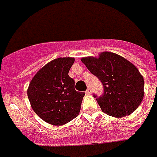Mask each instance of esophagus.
<instances>
[{
    "mask_svg": "<svg viewBox=\"0 0 157 157\" xmlns=\"http://www.w3.org/2000/svg\"><path fill=\"white\" fill-rule=\"evenodd\" d=\"M91 89H90V88H88L87 90H86V91H85V93L87 94H91Z\"/></svg>",
    "mask_w": 157,
    "mask_h": 157,
    "instance_id": "1",
    "label": "esophagus"
}]
</instances>
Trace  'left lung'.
Here are the masks:
<instances>
[{"label":"left lung","mask_w":157,"mask_h":157,"mask_svg":"<svg viewBox=\"0 0 157 157\" xmlns=\"http://www.w3.org/2000/svg\"><path fill=\"white\" fill-rule=\"evenodd\" d=\"M92 74L103 85L101 96L94 94L104 113L120 118L129 115L144 98V81L131 62L112 52H102L98 58L81 59Z\"/></svg>","instance_id":"left-lung-1"}]
</instances>
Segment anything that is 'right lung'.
<instances>
[{"label":"right lung","instance_id":"right-lung-1","mask_svg":"<svg viewBox=\"0 0 157 157\" xmlns=\"http://www.w3.org/2000/svg\"><path fill=\"white\" fill-rule=\"evenodd\" d=\"M74 60L68 57L51 61L30 83L27 95L31 107L50 124H65L80 113L85 94L75 90V81L68 76Z\"/></svg>","mask_w":157,"mask_h":157}]
</instances>
